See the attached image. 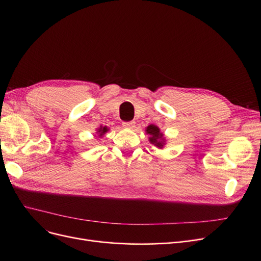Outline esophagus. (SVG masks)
I'll return each instance as SVG.
<instances>
[{
	"mask_svg": "<svg viewBox=\"0 0 261 261\" xmlns=\"http://www.w3.org/2000/svg\"><path fill=\"white\" fill-rule=\"evenodd\" d=\"M123 127L124 128H127V129H134V127H135V122H134V121L124 122L123 123Z\"/></svg>",
	"mask_w": 261,
	"mask_h": 261,
	"instance_id": "1",
	"label": "esophagus"
}]
</instances>
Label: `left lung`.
I'll use <instances>...</instances> for the list:
<instances>
[{
    "label": "left lung",
    "instance_id": "left-lung-1",
    "mask_svg": "<svg viewBox=\"0 0 261 261\" xmlns=\"http://www.w3.org/2000/svg\"><path fill=\"white\" fill-rule=\"evenodd\" d=\"M147 135H149V141L150 144L154 145L156 148L162 149L165 146V137L164 134L160 130V128L158 127L156 125L154 124H150L149 126H147L145 129Z\"/></svg>",
    "mask_w": 261,
    "mask_h": 261
}]
</instances>
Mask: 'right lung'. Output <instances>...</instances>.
<instances>
[{"label":"right lung","mask_w":261,"mask_h":261,"mask_svg":"<svg viewBox=\"0 0 261 261\" xmlns=\"http://www.w3.org/2000/svg\"><path fill=\"white\" fill-rule=\"evenodd\" d=\"M107 132H109V128L107 127V126H100V127L97 128L96 133H97V135L99 136V138H102V136H103Z\"/></svg>","instance_id":"add662e5"}]
</instances>
